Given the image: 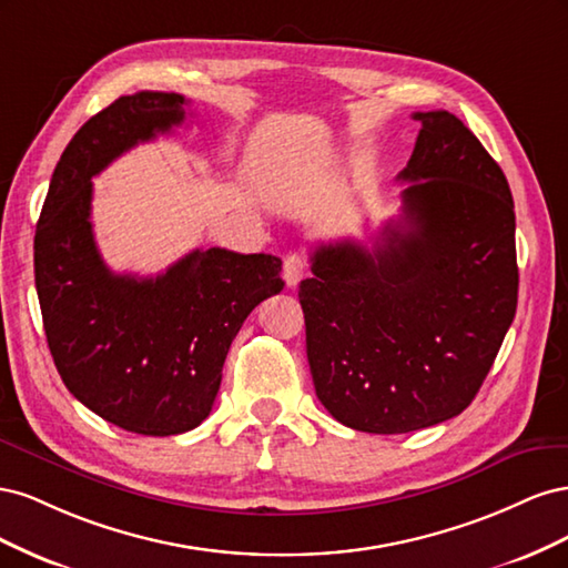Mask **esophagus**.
<instances>
[{"label":"esophagus","mask_w":568,"mask_h":568,"mask_svg":"<svg viewBox=\"0 0 568 568\" xmlns=\"http://www.w3.org/2000/svg\"><path fill=\"white\" fill-rule=\"evenodd\" d=\"M305 272H307V261L301 253H288L284 257V282H286V286H291V288L298 286L301 280L305 277Z\"/></svg>","instance_id":"1"}]
</instances>
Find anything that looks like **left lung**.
Instances as JSON below:
<instances>
[{
  "mask_svg": "<svg viewBox=\"0 0 568 568\" xmlns=\"http://www.w3.org/2000/svg\"><path fill=\"white\" fill-rule=\"evenodd\" d=\"M422 123L400 170L403 215L372 248L317 246L301 282L317 398L355 432L407 434L457 417L517 313L507 178L448 111Z\"/></svg>",
  "mask_w": 568,
  "mask_h": 568,
  "instance_id": "8db88e82",
  "label": "left lung"
}]
</instances>
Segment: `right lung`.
<instances>
[{"mask_svg":"<svg viewBox=\"0 0 568 568\" xmlns=\"http://www.w3.org/2000/svg\"><path fill=\"white\" fill-rule=\"evenodd\" d=\"M175 92L120 97L57 163L36 232V286L51 357L94 415L142 436H175L211 415L222 365L253 307L280 294L282 261L196 248L156 277L115 274L92 230V178L120 153L182 125Z\"/></svg>","mask_w":568,"mask_h":568,"instance_id":"obj_1","label":"right lung"}]
</instances>
